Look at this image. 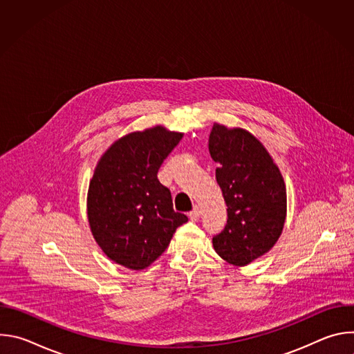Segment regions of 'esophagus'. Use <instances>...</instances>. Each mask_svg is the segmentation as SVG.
Returning <instances> with one entry per match:
<instances>
[{"label":"esophagus","instance_id":"1","mask_svg":"<svg viewBox=\"0 0 354 354\" xmlns=\"http://www.w3.org/2000/svg\"><path fill=\"white\" fill-rule=\"evenodd\" d=\"M200 216H201V212H200L198 206H194V207H193V210L189 213V218H190L192 221H197Z\"/></svg>","mask_w":354,"mask_h":354}]
</instances>
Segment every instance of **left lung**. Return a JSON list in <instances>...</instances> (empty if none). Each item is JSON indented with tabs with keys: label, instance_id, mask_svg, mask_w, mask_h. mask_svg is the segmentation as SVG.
<instances>
[{
	"label": "left lung",
	"instance_id": "8db88e82",
	"mask_svg": "<svg viewBox=\"0 0 354 354\" xmlns=\"http://www.w3.org/2000/svg\"><path fill=\"white\" fill-rule=\"evenodd\" d=\"M209 151L223 192L228 220L213 238L220 258L246 266L269 252L287 216L286 183L265 145L248 130L214 123Z\"/></svg>",
	"mask_w": 354,
	"mask_h": 354
}]
</instances>
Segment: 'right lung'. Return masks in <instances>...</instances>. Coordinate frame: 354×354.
<instances>
[{"label":"right lung","instance_id":"right-lung-1","mask_svg":"<svg viewBox=\"0 0 354 354\" xmlns=\"http://www.w3.org/2000/svg\"><path fill=\"white\" fill-rule=\"evenodd\" d=\"M183 133L156 126L116 140L99 158L89 182L86 213L91 232L118 265L142 270L168 248L187 217L174 210L158 169Z\"/></svg>","mask_w":354,"mask_h":354}]
</instances>
